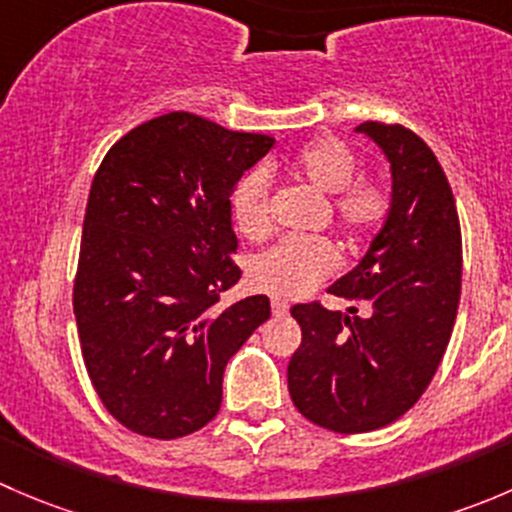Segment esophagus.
I'll return each mask as SVG.
<instances>
[{
    "label": "esophagus",
    "mask_w": 512,
    "mask_h": 512,
    "mask_svg": "<svg viewBox=\"0 0 512 512\" xmlns=\"http://www.w3.org/2000/svg\"><path fill=\"white\" fill-rule=\"evenodd\" d=\"M272 314H275V317H285V314L289 312V304L285 302V299H272Z\"/></svg>",
    "instance_id": "obj_1"
}]
</instances>
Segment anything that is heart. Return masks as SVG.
Wrapping results in <instances>:
<instances>
[{"mask_svg": "<svg viewBox=\"0 0 512 512\" xmlns=\"http://www.w3.org/2000/svg\"><path fill=\"white\" fill-rule=\"evenodd\" d=\"M294 178L304 180L329 198V218L352 245L371 240L391 213V190L381 180L356 178L359 156L339 138L307 143L289 165ZM237 230L260 240L272 230L270 175L252 170L232 193ZM337 272V252L324 237H285L267 247L247 267V280L257 292L272 297H299L312 292Z\"/></svg>", "mask_w": 512, "mask_h": 512, "instance_id": "1", "label": "heart"}]
</instances>
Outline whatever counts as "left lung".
Here are the masks:
<instances>
[{"mask_svg":"<svg viewBox=\"0 0 512 512\" xmlns=\"http://www.w3.org/2000/svg\"><path fill=\"white\" fill-rule=\"evenodd\" d=\"M356 131L384 148L394 175L386 225L361 265L329 287L349 314L294 304L302 344L287 366L294 406L334 433L384 428L416 404L446 354L461 299L463 240L453 190L431 148L401 123Z\"/></svg>","mask_w":512,"mask_h":512,"instance_id":"8db88e82","label":"left lung"}]
</instances>
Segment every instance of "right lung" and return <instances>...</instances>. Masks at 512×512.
I'll use <instances>...</instances> for the list:
<instances>
[{"label": "right lung", "mask_w": 512, "mask_h": 512, "mask_svg": "<svg viewBox=\"0 0 512 512\" xmlns=\"http://www.w3.org/2000/svg\"><path fill=\"white\" fill-rule=\"evenodd\" d=\"M275 146L195 113L141 123L91 183L74 280L81 354L123 428L173 441L208 426L230 356L270 319L265 294L223 307L240 280L230 195Z\"/></svg>", "instance_id": "1"}]
</instances>
